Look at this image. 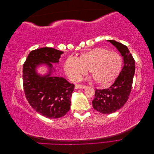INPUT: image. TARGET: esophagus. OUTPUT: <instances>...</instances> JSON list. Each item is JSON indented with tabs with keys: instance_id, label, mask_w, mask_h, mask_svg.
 I'll use <instances>...</instances> for the list:
<instances>
[{
	"instance_id": "1",
	"label": "esophagus",
	"mask_w": 154,
	"mask_h": 154,
	"mask_svg": "<svg viewBox=\"0 0 154 154\" xmlns=\"http://www.w3.org/2000/svg\"><path fill=\"white\" fill-rule=\"evenodd\" d=\"M86 87L85 85H79L76 84L75 85V88H85Z\"/></svg>"
}]
</instances>
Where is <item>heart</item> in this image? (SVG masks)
<instances>
[{
	"mask_svg": "<svg viewBox=\"0 0 154 154\" xmlns=\"http://www.w3.org/2000/svg\"><path fill=\"white\" fill-rule=\"evenodd\" d=\"M123 60L119 53L96 48L82 54L78 58L70 57L64 63V71L72 81H78L87 72L101 85L112 83L120 74Z\"/></svg>",
	"mask_w": 154,
	"mask_h": 154,
	"instance_id": "b5f03b06",
	"label": "heart"
}]
</instances>
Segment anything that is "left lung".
<instances>
[{
    "label": "left lung",
    "instance_id": "1",
    "mask_svg": "<svg viewBox=\"0 0 154 154\" xmlns=\"http://www.w3.org/2000/svg\"><path fill=\"white\" fill-rule=\"evenodd\" d=\"M118 49L123 57L124 66L114 83L108 88L96 89L92 106L102 114H109L126 103L131 92L135 73V60L127 46L115 40H108Z\"/></svg>",
    "mask_w": 154,
    "mask_h": 154
}]
</instances>
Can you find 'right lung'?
I'll return each mask as SVG.
<instances>
[{"instance_id":"1","label":"right lung","mask_w":154,"mask_h":154,"mask_svg":"<svg viewBox=\"0 0 154 154\" xmlns=\"http://www.w3.org/2000/svg\"><path fill=\"white\" fill-rule=\"evenodd\" d=\"M63 52L51 48L32 51L23 65V87L27 100L36 112L48 118H59L70 110L74 85L62 77L51 76L52 63H58ZM47 64L45 76L36 72L37 66ZM54 69V68H53Z\"/></svg>"}]
</instances>
